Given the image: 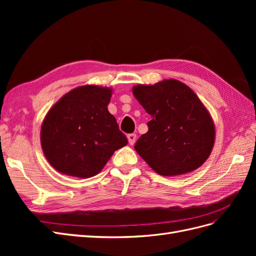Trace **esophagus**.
<instances>
[{"label": "esophagus", "instance_id": "1", "mask_svg": "<svg viewBox=\"0 0 256 256\" xmlns=\"http://www.w3.org/2000/svg\"><path fill=\"white\" fill-rule=\"evenodd\" d=\"M127 138H128V141H129V144H130V145H134V142H136V134H130L127 136Z\"/></svg>", "mask_w": 256, "mask_h": 256}]
</instances>
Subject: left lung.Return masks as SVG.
I'll use <instances>...</instances> for the list:
<instances>
[{"label":"left lung","instance_id":"left-lung-1","mask_svg":"<svg viewBox=\"0 0 256 256\" xmlns=\"http://www.w3.org/2000/svg\"><path fill=\"white\" fill-rule=\"evenodd\" d=\"M132 94L152 120L134 145L154 172L177 176L198 168L210 156L216 129L206 106L188 85L166 79L138 84Z\"/></svg>","mask_w":256,"mask_h":256}]
</instances>
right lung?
<instances>
[{
	"label": "right lung",
	"instance_id": "1",
	"mask_svg": "<svg viewBox=\"0 0 256 256\" xmlns=\"http://www.w3.org/2000/svg\"><path fill=\"white\" fill-rule=\"evenodd\" d=\"M111 88L82 85L60 98L40 129L44 157L58 172L88 178L97 175L128 140L108 110Z\"/></svg>",
	"mask_w": 256,
	"mask_h": 256
}]
</instances>
